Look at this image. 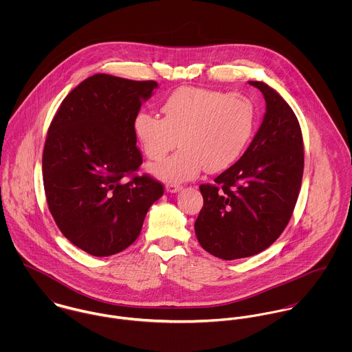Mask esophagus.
I'll return each instance as SVG.
<instances>
[{
    "instance_id": "obj_1",
    "label": "esophagus",
    "mask_w": 352,
    "mask_h": 352,
    "mask_svg": "<svg viewBox=\"0 0 352 352\" xmlns=\"http://www.w3.org/2000/svg\"><path fill=\"white\" fill-rule=\"evenodd\" d=\"M180 190H182V186H179V184H166V186H165V191L169 192V194L179 192Z\"/></svg>"
}]
</instances>
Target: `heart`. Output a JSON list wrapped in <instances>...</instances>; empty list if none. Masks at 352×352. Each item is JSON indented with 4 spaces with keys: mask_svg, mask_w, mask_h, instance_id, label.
Returning a JSON list of instances; mask_svg holds the SVG:
<instances>
[{
    "mask_svg": "<svg viewBox=\"0 0 352 352\" xmlns=\"http://www.w3.org/2000/svg\"><path fill=\"white\" fill-rule=\"evenodd\" d=\"M162 118L140 112L134 137L151 160H161L177 145L180 151L154 164L151 173L166 183L198 177L204 169L221 172L233 165L251 141L254 105L243 94L182 87L161 104Z\"/></svg>",
    "mask_w": 352,
    "mask_h": 352,
    "instance_id": "1",
    "label": "heart"
}]
</instances>
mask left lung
<instances>
[{"instance_id": "8db88e82", "label": "left lung", "mask_w": 352, "mask_h": 352, "mask_svg": "<svg viewBox=\"0 0 352 352\" xmlns=\"http://www.w3.org/2000/svg\"><path fill=\"white\" fill-rule=\"evenodd\" d=\"M265 100L263 122L241 158L201 184L195 234L204 251L223 260L267 250L287 226L301 188L303 141L298 119L271 87L250 81Z\"/></svg>"}]
</instances>
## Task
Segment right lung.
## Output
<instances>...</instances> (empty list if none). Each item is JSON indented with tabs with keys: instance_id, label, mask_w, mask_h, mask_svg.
<instances>
[{
	"instance_id": "add662e5",
	"label": "right lung",
	"mask_w": 352,
	"mask_h": 352,
	"mask_svg": "<svg viewBox=\"0 0 352 352\" xmlns=\"http://www.w3.org/2000/svg\"><path fill=\"white\" fill-rule=\"evenodd\" d=\"M155 88L99 73L63 99L51 122L42 161L47 204L62 234L92 256L130 247L164 194L160 182L134 175L142 155L133 123Z\"/></svg>"
}]
</instances>
